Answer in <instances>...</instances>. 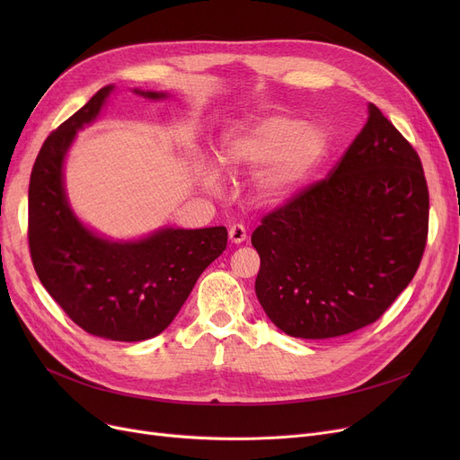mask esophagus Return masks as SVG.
Returning <instances> with one entry per match:
<instances>
[{
  "instance_id": "34e87169",
  "label": "esophagus",
  "mask_w": 460,
  "mask_h": 460,
  "mask_svg": "<svg viewBox=\"0 0 460 460\" xmlns=\"http://www.w3.org/2000/svg\"><path fill=\"white\" fill-rule=\"evenodd\" d=\"M246 238H248V233H246V227L243 224H233L229 227V240L233 244H243Z\"/></svg>"
}]
</instances>
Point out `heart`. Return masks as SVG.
I'll use <instances>...</instances> for the list:
<instances>
[{"mask_svg":"<svg viewBox=\"0 0 460 460\" xmlns=\"http://www.w3.org/2000/svg\"><path fill=\"white\" fill-rule=\"evenodd\" d=\"M324 147L326 137L317 127L270 115L257 125L229 132L220 162L229 173H257L261 198L278 201L300 186ZM199 181L210 191L220 190V173L212 165L201 169Z\"/></svg>","mask_w":460,"mask_h":460,"instance_id":"heart-1","label":"heart"}]
</instances>
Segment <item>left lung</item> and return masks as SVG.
<instances>
[{"mask_svg":"<svg viewBox=\"0 0 460 460\" xmlns=\"http://www.w3.org/2000/svg\"><path fill=\"white\" fill-rule=\"evenodd\" d=\"M429 233V188L408 139L369 104L330 175L262 216L257 298L287 335L328 340L378 321L412 281Z\"/></svg>","mask_w":460,"mask_h":460,"instance_id":"obj_1","label":"left lung"}]
</instances>
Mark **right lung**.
I'll return each mask as SVG.
<instances>
[{"mask_svg":"<svg viewBox=\"0 0 460 460\" xmlns=\"http://www.w3.org/2000/svg\"><path fill=\"white\" fill-rule=\"evenodd\" d=\"M111 89L102 87L42 143L30 179L28 240L40 283L72 323L113 341H143L172 324L201 272L226 250L227 229H162L119 244L76 220L63 190V158Z\"/></svg>","mask_w":460,"mask_h":460,"instance_id":"obj_1","label":"right lung"}]
</instances>
